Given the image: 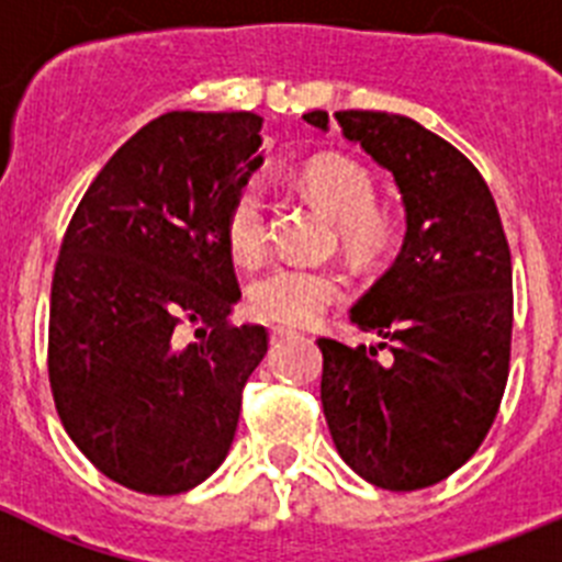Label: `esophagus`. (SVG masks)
<instances>
[{
  "mask_svg": "<svg viewBox=\"0 0 562 562\" xmlns=\"http://www.w3.org/2000/svg\"><path fill=\"white\" fill-rule=\"evenodd\" d=\"M292 334H295V330L284 328V325H272V328H270V339H272V341L286 339V336H292Z\"/></svg>",
  "mask_w": 562,
  "mask_h": 562,
  "instance_id": "1",
  "label": "esophagus"
}]
</instances>
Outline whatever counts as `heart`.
I'll list each match as a JSON object with an SVG mask.
<instances>
[{
	"mask_svg": "<svg viewBox=\"0 0 562 562\" xmlns=\"http://www.w3.org/2000/svg\"><path fill=\"white\" fill-rule=\"evenodd\" d=\"M301 187L336 221L345 254L372 261L386 250L392 226L375 210L378 190L372 176L347 157H317L301 168ZM226 245L239 265H259L267 254L265 190L248 181L226 210ZM341 281L323 267L278 265L248 292L254 317L281 325H308L341 301Z\"/></svg>",
	"mask_w": 562,
	"mask_h": 562,
	"instance_id": "b5f03b06",
	"label": "heart"
}]
</instances>
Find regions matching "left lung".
I'll list each match as a JSON object with an SVG mask.
<instances>
[{
	"mask_svg": "<svg viewBox=\"0 0 562 562\" xmlns=\"http://www.w3.org/2000/svg\"><path fill=\"white\" fill-rule=\"evenodd\" d=\"M350 143L394 176L405 206L397 259L350 308L372 347L319 339L325 422L367 483H441L483 445L510 364L513 267L494 195L445 137L405 115L336 112ZM303 121L328 132V112ZM378 349H389L386 357Z\"/></svg>",
	"mask_w": 562,
	"mask_h": 562,
	"instance_id": "8db88e82",
	"label": "left lung"
}]
</instances>
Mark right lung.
<instances>
[{
    "label": "right lung",
    "mask_w": 562,
    "mask_h": 562,
    "mask_svg": "<svg viewBox=\"0 0 562 562\" xmlns=\"http://www.w3.org/2000/svg\"><path fill=\"white\" fill-rule=\"evenodd\" d=\"M261 124L254 112L159 115L112 154L63 237L57 414L101 474L140 494L190 491L226 461L267 352L261 325L228 323L239 284L223 232L265 162Z\"/></svg>",
    "instance_id": "add662e5"
}]
</instances>
